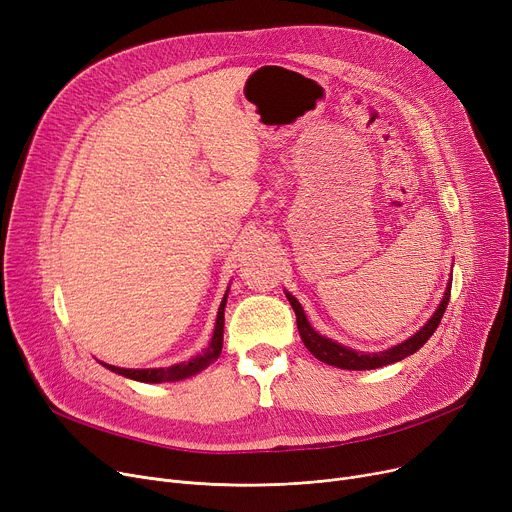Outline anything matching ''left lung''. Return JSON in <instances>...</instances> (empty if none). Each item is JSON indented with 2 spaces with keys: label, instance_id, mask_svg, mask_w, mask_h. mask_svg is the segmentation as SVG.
Returning a JSON list of instances; mask_svg holds the SVG:
<instances>
[{
  "label": "left lung",
  "instance_id": "left-lung-1",
  "mask_svg": "<svg viewBox=\"0 0 512 512\" xmlns=\"http://www.w3.org/2000/svg\"><path fill=\"white\" fill-rule=\"evenodd\" d=\"M450 286H452V280L448 282L446 286V292H444V299L440 301L436 313L427 319V324L417 332L413 334L411 338H407L405 342H400L392 348H388V351H380V353H359V351H353V348L348 346H342L340 342H334L332 338H326L317 334L311 324L307 321V315L301 307V303L292 297L290 292H286V299L288 303L292 305L294 313H297V328H299V334H301V340L303 344L307 346V351L319 359L324 361L332 367H340V369H355V371H363V369H375V367H384V365H392L396 361H402L405 357H411L413 353H417L419 348L432 338V334L436 332V328L440 326L442 321V315L446 311V305L450 301Z\"/></svg>",
  "mask_w": 512,
  "mask_h": 512
}]
</instances>
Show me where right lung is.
I'll return each instance as SVG.
<instances>
[{"instance_id":"right-lung-1","label":"right lung","mask_w":512,"mask_h":512,"mask_svg":"<svg viewBox=\"0 0 512 512\" xmlns=\"http://www.w3.org/2000/svg\"><path fill=\"white\" fill-rule=\"evenodd\" d=\"M226 299H228V290L224 294V299L220 303L218 309V319H215V330L211 336L209 346L205 351L193 359H188L184 363H176L172 367H155V369H124V367H116V365H107L103 363V367H107L114 373L124 375V378L137 380V382H145V384H164V382H180L186 378H193L199 371L207 369L215 359L220 357L222 353V344H224V307H226Z\"/></svg>"}]
</instances>
